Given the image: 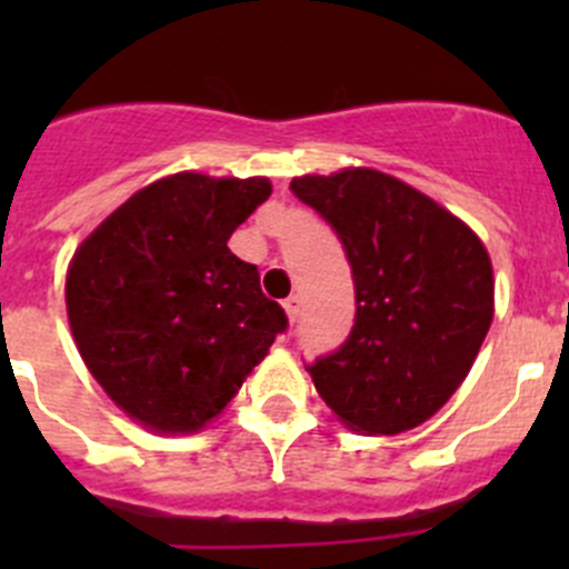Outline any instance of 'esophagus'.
Segmentation results:
<instances>
[{"instance_id":"34e87169","label":"esophagus","mask_w":569,"mask_h":569,"mask_svg":"<svg viewBox=\"0 0 569 569\" xmlns=\"http://www.w3.org/2000/svg\"><path fill=\"white\" fill-rule=\"evenodd\" d=\"M286 308V317H289L291 325H295L297 319H300V297H289V300L283 302Z\"/></svg>"}]
</instances>
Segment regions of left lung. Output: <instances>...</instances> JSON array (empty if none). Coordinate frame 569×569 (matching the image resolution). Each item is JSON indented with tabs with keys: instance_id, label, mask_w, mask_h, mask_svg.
Listing matches in <instances>:
<instances>
[{
	"instance_id": "left-lung-1",
	"label": "left lung",
	"mask_w": 569,
	"mask_h": 569,
	"mask_svg": "<svg viewBox=\"0 0 569 569\" xmlns=\"http://www.w3.org/2000/svg\"><path fill=\"white\" fill-rule=\"evenodd\" d=\"M291 192L347 250L355 325L308 366L313 386L355 432L399 435L432 418L462 386L492 321V263L451 211L369 168L302 176Z\"/></svg>"
}]
</instances>
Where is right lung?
Masks as SVG:
<instances>
[{
  "mask_svg": "<svg viewBox=\"0 0 569 569\" xmlns=\"http://www.w3.org/2000/svg\"><path fill=\"white\" fill-rule=\"evenodd\" d=\"M269 192L261 176L159 178L73 252V341L109 399L142 427L203 429L289 325L263 297L256 263L228 250Z\"/></svg>",
  "mask_w": 569,
  "mask_h": 569,
  "instance_id": "right-lung-1",
  "label": "right lung"
}]
</instances>
